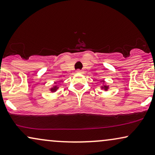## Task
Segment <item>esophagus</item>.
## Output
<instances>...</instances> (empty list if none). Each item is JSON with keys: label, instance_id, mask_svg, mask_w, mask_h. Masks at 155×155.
Instances as JSON below:
<instances>
[{"label": "esophagus", "instance_id": "esophagus-1", "mask_svg": "<svg viewBox=\"0 0 155 155\" xmlns=\"http://www.w3.org/2000/svg\"><path fill=\"white\" fill-rule=\"evenodd\" d=\"M83 70H79V69H78V70H77V72H78V73H83Z\"/></svg>", "mask_w": 155, "mask_h": 155}]
</instances>
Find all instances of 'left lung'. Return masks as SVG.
Instances as JSON below:
<instances>
[{"mask_svg":"<svg viewBox=\"0 0 155 155\" xmlns=\"http://www.w3.org/2000/svg\"><path fill=\"white\" fill-rule=\"evenodd\" d=\"M108 86H106V85H105V86L102 87V88H104L105 90H107V89H108Z\"/></svg>","mask_w":155,"mask_h":155,"instance_id":"1","label":"left lung"}]
</instances>
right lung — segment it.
Returning a JSON list of instances; mask_svg holds the SVG:
<instances>
[{
  "mask_svg": "<svg viewBox=\"0 0 155 155\" xmlns=\"http://www.w3.org/2000/svg\"><path fill=\"white\" fill-rule=\"evenodd\" d=\"M57 89V86H54V87H52V88L51 89V91H55Z\"/></svg>",
  "mask_w": 155,
  "mask_h": 155,
  "instance_id": "right-lung-1",
  "label": "right lung"
}]
</instances>
